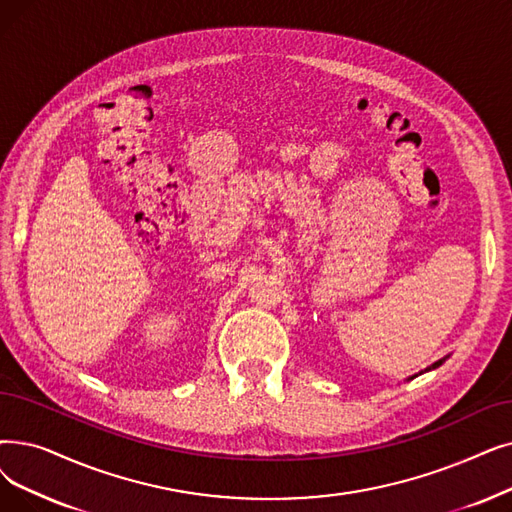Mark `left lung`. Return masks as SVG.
Listing matches in <instances>:
<instances>
[{
	"instance_id": "1",
	"label": "left lung",
	"mask_w": 512,
	"mask_h": 512,
	"mask_svg": "<svg viewBox=\"0 0 512 512\" xmlns=\"http://www.w3.org/2000/svg\"><path fill=\"white\" fill-rule=\"evenodd\" d=\"M443 362H446V358H443V360H439V362H435V364H433L431 368H427V372H429V370H433V368H439V366H441Z\"/></svg>"
}]
</instances>
